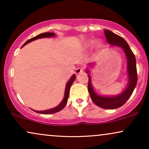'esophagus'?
I'll list each match as a JSON object with an SVG mask.
<instances>
[{"label":"esophagus","instance_id":"34e87169","mask_svg":"<svg viewBox=\"0 0 149 149\" xmlns=\"http://www.w3.org/2000/svg\"><path fill=\"white\" fill-rule=\"evenodd\" d=\"M83 68H81V67H79V68H77L76 70H75V74H80V73L83 72Z\"/></svg>","mask_w":149,"mask_h":149}]
</instances>
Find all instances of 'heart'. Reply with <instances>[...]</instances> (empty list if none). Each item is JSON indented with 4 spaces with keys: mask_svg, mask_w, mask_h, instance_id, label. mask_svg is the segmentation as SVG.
<instances>
[{
    "mask_svg": "<svg viewBox=\"0 0 149 149\" xmlns=\"http://www.w3.org/2000/svg\"><path fill=\"white\" fill-rule=\"evenodd\" d=\"M94 44H95V50H96L97 52H100L102 48V47H103V42L100 40H97L96 42H95L94 40H88V41H87L85 45V48L86 49L88 50V49H91V47H92L93 45Z\"/></svg>",
    "mask_w": 149,
    "mask_h": 149,
    "instance_id": "obj_1",
    "label": "heart"
}]
</instances>
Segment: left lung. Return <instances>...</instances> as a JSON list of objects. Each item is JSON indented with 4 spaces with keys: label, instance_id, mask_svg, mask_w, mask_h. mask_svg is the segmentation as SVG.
Segmentation results:
<instances>
[{
    "label": "left lung",
    "instance_id": "left-lung-1",
    "mask_svg": "<svg viewBox=\"0 0 149 149\" xmlns=\"http://www.w3.org/2000/svg\"><path fill=\"white\" fill-rule=\"evenodd\" d=\"M105 36L107 40L111 45V47H118L121 48L125 53L127 59V73L128 83L125 89L119 94L116 95H100L95 93L93 89L91 77L90 75L89 68L95 65L89 63L86 68V73L88 76V91L90 95L91 99L98 107L105 109H115L119 108L125 104L131 96L132 93L137 84L138 77L137 70H136V60L133 52H132L129 45L125 39L117 35L109 30H104Z\"/></svg>",
    "mask_w": 149,
    "mask_h": 149
}]
</instances>
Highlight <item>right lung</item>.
<instances>
[{
    "label": "right lung",
    "mask_w": 149,
    "mask_h": 149,
    "mask_svg": "<svg viewBox=\"0 0 149 149\" xmlns=\"http://www.w3.org/2000/svg\"><path fill=\"white\" fill-rule=\"evenodd\" d=\"M56 36V34L54 32H45V33H41L38 35L34 36V37L30 38L28 40H27L25 43L23 45L22 47L24 46H25L26 44L29 43V42L33 41V40H35L36 39H39V38H51V37H54ZM76 79V75L74 74L72 75V77H70V79H69L68 82H67L66 85V87H65V91H64V98H63L62 101L57 106V107L52 108V109H47V110H45V111H35V110H33L34 112L37 113H40V114H45V115H48V114H52V113H58V112L60 111L61 110H62L65 107V106L66 105L67 102H68V99L69 97V92H70V88L72 85V83L74 82V81Z\"/></svg>",
    "instance_id": "add662e5"
}]
</instances>
